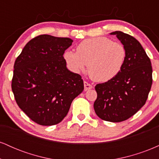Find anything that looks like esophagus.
Wrapping results in <instances>:
<instances>
[{
	"label": "esophagus",
	"mask_w": 159,
	"mask_h": 159,
	"mask_svg": "<svg viewBox=\"0 0 159 159\" xmlns=\"http://www.w3.org/2000/svg\"><path fill=\"white\" fill-rule=\"evenodd\" d=\"M84 90L85 91H87V90H90V89H92L93 87L92 85L90 84L87 83V81L84 82Z\"/></svg>",
	"instance_id": "esophagus-1"
}]
</instances>
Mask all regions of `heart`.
<instances>
[{"instance_id":"obj_1","label":"heart","mask_w":159,"mask_h":159,"mask_svg":"<svg viewBox=\"0 0 159 159\" xmlns=\"http://www.w3.org/2000/svg\"><path fill=\"white\" fill-rule=\"evenodd\" d=\"M77 52L66 51L63 54L68 68L75 73L88 72L96 81L105 82L116 77L123 68L126 49L122 43L105 36L86 39L76 48Z\"/></svg>"}]
</instances>
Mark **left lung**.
I'll use <instances>...</instances> for the list:
<instances>
[{
	"instance_id": "obj_1",
	"label": "left lung",
	"mask_w": 159,
	"mask_h": 159,
	"mask_svg": "<svg viewBox=\"0 0 159 159\" xmlns=\"http://www.w3.org/2000/svg\"><path fill=\"white\" fill-rule=\"evenodd\" d=\"M115 35L126 49L120 73L95 87L97 98L93 107L99 118L112 123L126 120L145 105L152 83L151 61L139 42L121 31Z\"/></svg>"
}]
</instances>
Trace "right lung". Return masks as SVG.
<instances>
[{
    "mask_svg": "<svg viewBox=\"0 0 159 159\" xmlns=\"http://www.w3.org/2000/svg\"><path fill=\"white\" fill-rule=\"evenodd\" d=\"M73 40L40 35L24 47L14 64L12 90L20 108L42 125L61 123L84 90L80 75L69 71L63 54Z\"/></svg>",
    "mask_w": 159,
    "mask_h": 159,
    "instance_id": "1",
    "label": "right lung"
}]
</instances>
